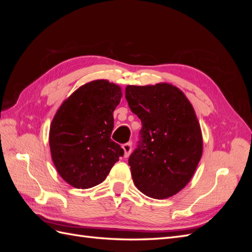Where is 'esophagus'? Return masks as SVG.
<instances>
[{"instance_id":"34e87169","label":"esophagus","mask_w":252,"mask_h":252,"mask_svg":"<svg viewBox=\"0 0 252 252\" xmlns=\"http://www.w3.org/2000/svg\"><path fill=\"white\" fill-rule=\"evenodd\" d=\"M122 148H123V150H124V158H128L129 156H130L131 149H132L131 143H126V144H124L123 146H122Z\"/></svg>"}]
</instances>
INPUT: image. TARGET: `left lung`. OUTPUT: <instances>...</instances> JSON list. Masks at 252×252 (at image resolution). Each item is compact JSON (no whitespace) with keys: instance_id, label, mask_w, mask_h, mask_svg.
I'll use <instances>...</instances> for the list:
<instances>
[{"instance_id":"8db88e82","label":"left lung","mask_w":252,"mask_h":252,"mask_svg":"<svg viewBox=\"0 0 252 252\" xmlns=\"http://www.w3.org/2000/svg\"><path fill=\"white\" fill-rule=\"evenodd\" d=\"M129 108L142 122L141 142L128 163L141 192L164 200L184 188L203 154V136L191 103L168 83L128 85Z\"/></svg>"}]
</instances>
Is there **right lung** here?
Masks as SVG:
<instances>
[{"label": "right lung", "mask_w": 252, "mask_h": 252, "mask_svg": "<svg viewBox=\"0 0 252 252\" xmlns=\"http://www.w3.org/2000/svg\"><path fill=\"white\" fill-rule=\"evenodd\" d=\"M122 88L107 80L84 84L60 106L49 130L52 162L74 188L87 189L106 179L124 150L110 135Z\"/></svg>", "instance_id": "right-lung-1"}]
</instances>
